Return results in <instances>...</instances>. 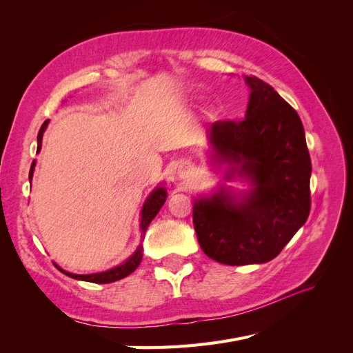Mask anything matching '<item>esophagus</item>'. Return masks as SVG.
<instances>
[{"label":"esophagus","mask_w":353,"mask_h":353,"mask_svg":"<svg viewBox=\"0 0 353 353\" xmlns=\"http://www.w3.org/2000/svg\"><path fill=\"white\" fill-rule=\"evenodd\" d=\"M181 176H183V178H187V176H188V170H187V172H185V170H183V172H181Z\"/></svg>","instance_id":"esophagus-1"}]
</instances>
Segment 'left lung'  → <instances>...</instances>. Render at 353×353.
<instances>
[{
	"mask_svg": "<svg viewBox=\"0 0 353 353\" xmlns=\"http://www.w3.org/2000/svg\"><path fill=\"white\" fill-rule=\"evenodd\" d=\"M250 92L243 121L210 125L213 159L228 163L225 179H249L243 199L225 187L194 201L201 250L225 265L270 262L306 222L311 210V157L297 112L270 83L245 78Z\"/></svg>",
	"mask_w": 353,
	"mask_h": 353,
	"instance_id": "left-lung-1",
	"label": "left lung"
}]
</instances>
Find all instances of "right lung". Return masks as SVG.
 Returning a JSON list of instances; mask_svg holds the SVG:
<instances>
[{"label": "right lung", "instance_id": "add662e5", "mask_svg": "<svg viewBox=\"0 0 353 353\" xmlns=\"http://www.w3.org/2000/svg\"><path fill=\"white\" fill-rule=\"evenodd\" d=\"M47 125H48V121H46L44 123H42L41 130L38 132V148H37V152L41 150L42 135H44V131H46ZM34 168H35V160L30 165L29 181L32 179V175H34ZM166 196H168L166 194V190L163 187H159L145 200L144 206H143V210H141V223H140V227H141V241L144 239V234L147 231V227L150 225V222L154 219V216L157 215V212L160 210V208L163 206V203L166 200ZM141 259H143V244L138 245V249L135 250V253L126 262H123L119 266H116V268H113V270L104 271V272L79 275V274H72V272H68V271H63V270L59 268V266H57V268L63 274H66L68 276H70V279H74V280L90 281V283H95V284H108V283H113V281H117V280H121V279H125L126 275H130L131 272H134L137 270V266L140 265Z\"/></svg>", "mask_w": 353, "mask_h": 353}]
</instances>
